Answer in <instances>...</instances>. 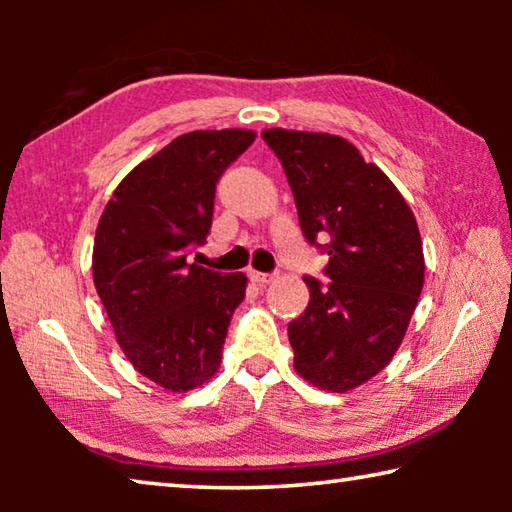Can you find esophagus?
Returning a JSON list of instances; mask_svg holds the SVG:
<instances>
[{
    "instance_id": "esophagus-1",
    "label": "esophagus",
    "mask_w": 512,
    "mask_h": 512,
    "mask_svg": "<svg viewBox=\"0 0 512 512\" xmlns=\"http://www.w3.org/2000/svg\"><path fill=\"white\" fill-rule=\"evenodd\" d=\"M248 275H250V280H253V282L257 284V287H266V284L273 280V275H268V273H259V271H250Z\"/></svg>"
}]
</instances>
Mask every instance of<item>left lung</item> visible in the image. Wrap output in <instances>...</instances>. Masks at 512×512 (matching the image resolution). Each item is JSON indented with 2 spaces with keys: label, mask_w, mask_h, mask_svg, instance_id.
<instances>
[{
  "label": "left lung",
  "mask_w": 512,
  "mask_h": 512,
  "mask_svg": "<svg viewBox=\"0 0 512 512\" xmlns=\"http://www.w3.org/2000/svg\"><path fill=\"white\" fill-rule=\"evenodd\" d=\"M309 244L329 235L332 282L305 277L309 305L289 325L293 368L327 393L384 370L402 345L424 284L418 223L391 178L329 133L266 128Z\"/></svg>",
  "instance_id": "left-lung-1"
}]
</instances>
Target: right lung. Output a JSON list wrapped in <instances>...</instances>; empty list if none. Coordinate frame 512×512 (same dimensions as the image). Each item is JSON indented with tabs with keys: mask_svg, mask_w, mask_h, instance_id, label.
Returning <instances> with one entry per match:
<instances>
[{
	"mask_svg": "<svg viewBox=\"0 0 512 512\" xmlns=\"http://www.w3.org/2000/svg\"><path fill=\"white\" fill-rule=\"evenodd\" d=\"M246 128L185 133L117 185L92 250V277L133 368L164 391L187 393L221 366L244 273L187 264L212 228L221 173L255 142Z\"/></svg>",
	"mask_w": 512,
	"mask_h": 512,
	"instance_id": "obj_1",
	"label": "right lung"
}]
</instances>
